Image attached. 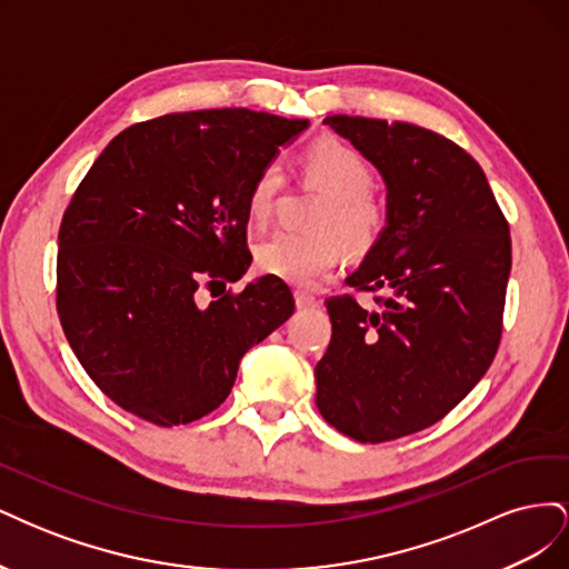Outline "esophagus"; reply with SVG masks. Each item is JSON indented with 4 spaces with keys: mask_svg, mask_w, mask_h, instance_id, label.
I'll use <instances>...</instances> for the list:
<instances>
[{
    "mask_svg": "<svg viewBox=\"0 0 569 569\" xmlns=\"http://www.w3.org/2000/svg\"><path fill=\"white\" fill-rule=\"evenodd\" d=\"M295 299H297V308H316L318 306V299L313 295H308V291H295Z\"/></svg>",
    "mask_w": 569,
    "mask_h": 569,
    "instance_id": "1",
    "label": "esophagus"
}]
</instances>
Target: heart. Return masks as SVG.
<instances>
[{"mask_svg": "<svg viewBox=\"0 0 569 569\" xmlns=\"http://www.w3.org/2000/svg\"><path fill=\"white\" fill-rule=\"evenodd\" d=\"M303 168L332 197V203H327L316 220L320 232L278 230L256 247L258 270L299 287L313 284L322 272L337 266V236L351 253H366L380 242L387 226L382 203L370 192L372 168L358 149L337 140H318L303 151ZM280 187L282 173L274 163L256 176L247 199V211L256 226L268 222Z\"/></svg>", "mask_w": 569, "mask_h": 569, "instance_id": "1", "label": "heart"}]
</instances>
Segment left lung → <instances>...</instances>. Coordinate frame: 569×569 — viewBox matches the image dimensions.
Returning a JSON list of instances; mask_svg holds the SVG:
<instances>
[{
  "instance_id": "8db88e82",
  "label": "left lung",
  "mask_w": 569,
  "mask_h": 569,
  "mask_svg": "<svg viewBox=\"0 0 569 569\" xmlns=\"http://www.w3.org/2000/svg\"><path fill=\"white\" fill-rule=\"evenodd\" d=\"M387 184V226L347 278L382 291L366 311L327 299L332 339L316 366L320 416L363 443L439 422L485 377L503 330L510 230L485 170L410 123L327 116Z\"/></svg>"
}]
</instances>
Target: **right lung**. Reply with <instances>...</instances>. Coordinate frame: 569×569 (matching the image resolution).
I'll use <instances>...</instances> for the list:
<instances>
[{
  "label": "right lung",
  "mask_w": 569,
  "mask_h": 569,
  "mask_svg": "<svg viewBox=\"0 0 569 569\" xmlns=\"http://www.w3.org/2000/svg\"><path fill=\"white\" fill-rule=\"evenodd\" d=\"M306 128L249 109L168 113L99 153L61 220L57 311L113 403L159 427L209 416L242 356L295 313L270 274L209 306L199 289L218 297L251 266L249 189Z\"/></svg>",
  "instance_id": "add662e5"
}]
</instances>
